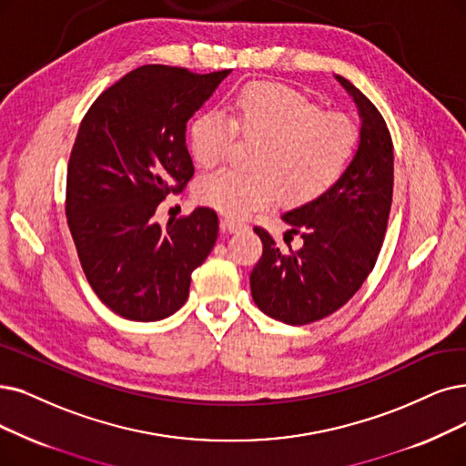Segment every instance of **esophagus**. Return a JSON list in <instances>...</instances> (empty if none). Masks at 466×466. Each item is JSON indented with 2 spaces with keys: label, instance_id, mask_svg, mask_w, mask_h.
I'll use <instances>...</instances> for the list:
<instances>
[{
  "label": "esophagus",
  "instance_id": "obj_1",
  "mask_svg": "<svg viewBox=\"0 0 466 466\" xmlns=\"http://www.w3.org/2000/svg\"><path fill=\"white\" fill-rule=\"evenodd\" d=\"M219 226H221V229H223V231L235 233V231H238V229H243V228H245V223H243V221H237V219L223 218V219L219 221Z\"/></svg>",
  "mask_w": 466,
  "mask_h": 466
}]
</instances>
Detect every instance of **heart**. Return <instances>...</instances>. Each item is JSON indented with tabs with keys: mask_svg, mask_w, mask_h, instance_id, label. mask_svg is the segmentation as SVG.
Here are the masks:
<instances>
[{
	"mask_svg": "<svg viewBox=\"0 0 466 466\" xmlns=\"http://www.w3.org/2000/svg\"><path fill=\"white\" fill-rule=\"evenodd\" d=\"M258 141L250 153L254 170L221 168L197 183V198L231 218L269 207L281 195L306 204L330 191L348 170L358 147V126L342 113L321 110L289 86L256 82L240 89L229 118L200 113L187 129L193 160L210 168L235 137Z\"/></svg>",
	"mask_w": 466,
	"mask_h": 466,
	"instance_id": "obj_1",
	"label": "heart"
}]
</instances>
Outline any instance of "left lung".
Segmentation results:
<instances>
[{
	"label": "left lung",
	"instance_id": "obj_1",
	"mask_svg": "<svg viewBox=\"0 0 466 466\" xmlns=\"http://www.w3.org/2000/svg\"><path fill=\"white\" fill-rule=\"evenodd\" d=\"M361 116V139L348 170L323 197L283 216L300 235V250L283 252L262 228L264 252L250 273L256 306L287 325H308L340 309L373 271L394 193V145L388 126L363 93L339 76Z\"/></svg>",
	"mask_w": 466,
	"mask_h": 466
}]
</instances>
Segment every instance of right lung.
I'll return each mask as SVG.
<instances>
[{"label":"right lung","instance_id":"1","mask_svg":"<svg viewBox=\"0 0 466 466\" xmlns=\"http://www.w3.org/2000/svg\"><path fill=\"white\" fill-rule=\"evenodd\" d=\"M229 72L143 65L105 89L80 124L66 170L68 229L93 292L126 319L170 318L216 245L208 207L166 228L153 216L193 177L185 126Z\"/></svg>","mask_w":466,"mask_h":466}]
</instances>
